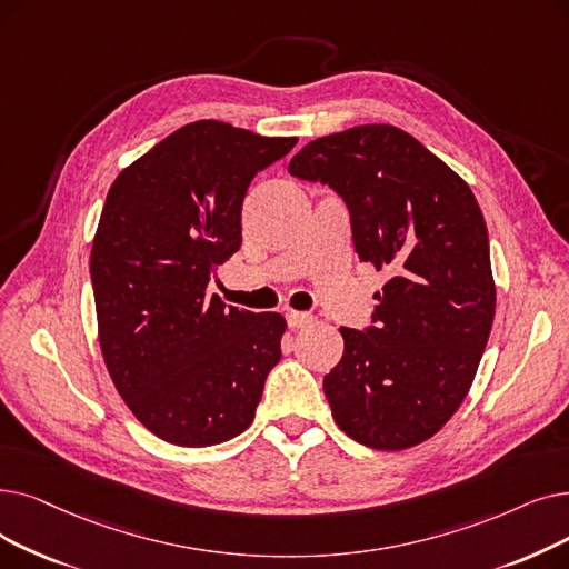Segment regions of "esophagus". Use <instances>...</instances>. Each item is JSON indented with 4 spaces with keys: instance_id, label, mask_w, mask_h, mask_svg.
I'll use <instances>...</instances> for the list:
<instances>
[{
    "instance_id": "34e87169",
    "label": "esophagus",
    "mask_w": 569,
    "mask_h": 569,
    "mask_svg": "<svg viewBox=\"0 0 569 569\" xmlns=\"http://www.w3.org/2000/svg\"><path fill=\"white\" fill-rule=\"evenodd\" d=\"M286 320H288L290 328H305L307 323H311L313 316L307 313V311H292V309H288L286 311Z\"/></svg>"
}]
</instances>
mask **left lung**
Wrapping results in <instances>:
<instances>
[{
  "instance_id": "left-lung-1",
  "label": "left lung",
  "mask_w": 569,
  "mask_h": 569,
  "mask_svg": "<svg viewBox=\"0 0 569 569\" xmlns=\"http://www.w3.org/2000/svg\"><path fill=\"white\" fill-rule=\"evenodd\" d=\"M288 171L341 197L358 260L390 277L375 295L372 323L339 330L343 356L323 379L335 421L369 449L416 447L465 400L496 316L475 194L392 126L320 137Z\"/></svg>"
}]
</instances>
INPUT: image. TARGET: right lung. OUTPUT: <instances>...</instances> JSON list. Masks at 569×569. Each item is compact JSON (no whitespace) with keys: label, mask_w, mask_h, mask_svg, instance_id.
<instances>
[{"label":"right lung","mask_w":569,"mask_h":569,"mask_svg":"<svg viewBox=\"0 0 569 569\" xmlns=\"http://www.w3.org/2000/svg\"><path fill=\"white\" fill-rule=\"evenodd\" d=\"M295 143L197 120L107 194L90 253L100 346L120 398L169 443L241 435L281 360L283 316L226 307L207 286L239 251L246 190Z\"/></svg>","instance_id":"obj_1"}]
</instances>
